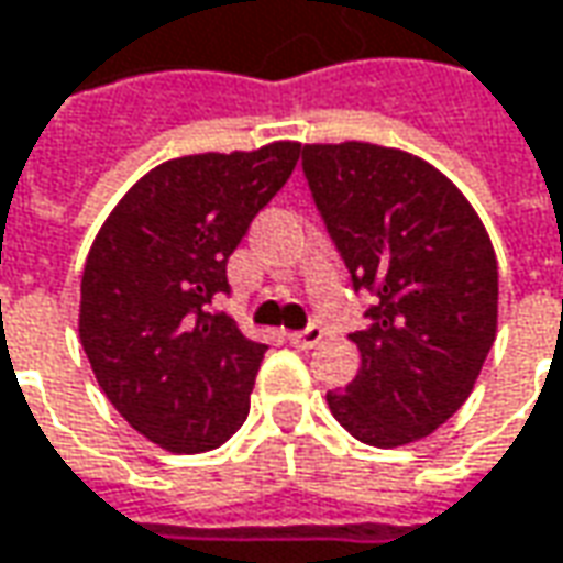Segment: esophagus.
<instances>
[{"label":"esophagus","mask_w":563,"mask_h":563,"mask_svg":"<svg viewBox=\"0 0 563 563\" xmlns=\"http://www.w3.org/2000/svg\"><path fill=\"white\" fill-rule=\"evenodd\" d=\"M322 338H325V329H322V325H310V329H303V332H291V335H288V341H291L294 347H303V351H310V347H316Z\"/></svg>","instance_id":"34e87169"}]
</instances>
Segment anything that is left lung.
<instances>
[{"instance_id":"left-lung-1","label":"left lung","mask_w":563,"mask_h":563,"mask_svg":"<svg viewBox=\"0 0 563 563\" xmlns=\"http://www.w3.org/2000/svg\"><path fill=\"white\" fill-rule=\"evenodd\" d=\"M303 175L369 329L360 369L329 410L354 439L398 448L470 398L498 329V263L486 225L435 165L378 143H307Z\"/></svg>"}]
</instances>
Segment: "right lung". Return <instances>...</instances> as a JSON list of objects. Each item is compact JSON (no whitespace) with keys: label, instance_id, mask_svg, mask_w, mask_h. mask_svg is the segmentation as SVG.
<instances>
[{"label":"right lung","instance_id":"obj_1","mask_svg":"<svg viewBox=\"0 0 563 563\" xmlns=\"http://www.w3.org/2000/svg\"><path fill=\"white\" fill-rule=\"evenodd\" d=\"M300 143L156 165L99 228L80 278V344L99 388L172 454L228 442L250 413L266 344L225 313L228 256L291 178Z\"/></svg>","mask_w":563,"mask_h":563}]
</instances>
